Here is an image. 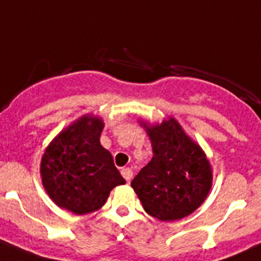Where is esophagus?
Returning a JSON list of instances; mask_svg holds the SVG:
<instances>
[{
	"instance_id": "esophagus-1",
	"label": "esophagus",
	"mask_w": 261,
	"mask_h": 261,
	"mask_svg": "<svg viewBox=\"0 0 261 261\" xmlns=\"http://www.w3.org/2000/svg\"><path fill=\"white\" fill-rule=\"evenodd\" d=\"M121 173L126 181H130L131 177H133V169L131 168H122Z\"/></svg>"
}]
</instances>
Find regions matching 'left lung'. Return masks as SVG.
Here are the masks:
<instances>
[{
  "mask_svg": "<svg viewBox=\"0 0 261 261\" xmlns=\"http://www.w3.org/2000/svg\"><path fill=\"white\" fill-rule=\"evenodd\" d=\"M147 133L153 156L131 187L149 215L160 221L184 218L201 206L212 188L209 160L172 118L147 127Z\"/></svg>",
  "mask_w": 261,
  "mask_h": 261,
  "instance_id": "left-lung-1",
  "label": "left lung"
}]
</instances>
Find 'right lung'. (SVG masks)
Segmentation results:
<instances>
[{
	"mask_svg": "<svg viewBox=\"0 0 261 261\" xmlns=\"http://www.w3.org/2000/svg\"><path fill=\"white\" fill-rule=\"evenodd\" d=\"M102 128L99 118L85 115L59 134L42 158L43 187L56 205L74 214L98 210L110 190L126 182L99 143Z\"/></svg>",
	"mask_w": 261,
	"mask_h": 261,
	"instance_id": "obj_1",
	"label": "right lung"
}]
</instances>
